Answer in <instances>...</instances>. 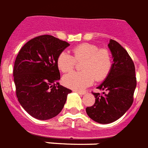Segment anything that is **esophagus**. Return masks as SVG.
<instances>
[{
	"mask_svg": "<svg viewBox=\"0 0 148 148\" xmlns=\"http://www.w3.org/2000/svg\"><path fill=\"white\" fill-rule=\"evenodd\" d=\"M76 92H77L78 94H80V95H85V93H86V92H82V91H75Z\"/></svg>",
	"mask_w": 148,
	"mask_h": 148,
	"instance_id": "1",
	"label": "esophagus"
}]
</instances>
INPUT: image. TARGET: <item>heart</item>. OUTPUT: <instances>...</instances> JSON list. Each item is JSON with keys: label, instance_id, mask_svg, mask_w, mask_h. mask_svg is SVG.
Segmentation results:
<instances>
[{"label": "heart", "instance_id": "b5f03b06", "mask_svg": "<svg viewBox=\"0 0 148 148\" xmlns=\"http://www.w3.org/2000/svg\"><path fill=\"white\" fill-rule=\"evenodd\" d=\"M73 56L63 51L57 58V66L60 71L68 72L76 63L83 61L81 66L82 71H72L64 75L63 85L74 90H81L96 81L105 79L112 67V58L110 50L99 49L96 45L82 43L72 49Z\"/></svg>", "mask_w": 148, "mask_h": 148}]
</instances>
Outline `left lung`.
I'll list each match as a JSON object with an SVG mask.
<instances>
[{
    "label": "left lung",
    "mask_w": 148,
    "mask_h": 148,
    "mask_svg": "<svg viewBox=\"0 0 148 148\" xmlns=\"http://www.w3.org/2000/svg\"><path fill=\"white\" fill-rule=\"evenodd\" d=\"M108 47L112 53L114 63L107 78L97 87L108 92H92L96 98L95 103L86 108L88 117L101 124L118 120L130 109L136 86L135 66L129 53L112 39Z\"/></svg>",
    "instance_id": "1"
}]
</instances>
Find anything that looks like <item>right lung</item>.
<instances>
[{"mask_svg":"<svg viewBox=\"0 0 148 148\" xmlns=\"http://www.w3.org/2000/svg\"><path fill=\"white\" fill-rule=\"evenodd\" d=\"M70 44L51 35L29 40L16 56L13 77L16 96L29 115L48 120L60 113L71 90L60 85L57 58Z\"/></svg>","mask_w":148,"mask_h":148,"instance_id":"right-lung-1","label":"right lung"}]
</instances>
